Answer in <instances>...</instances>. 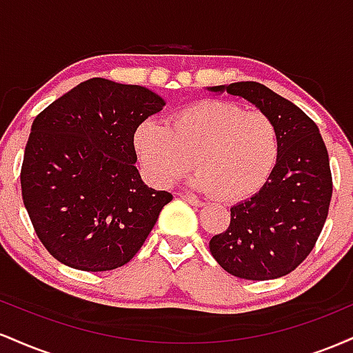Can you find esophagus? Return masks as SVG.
Instances as JSON below:
<instances>
[{
  "label": "esophagus",
  "instance_id": "1",
  "mask_svg": "<svg viewBox=\"0 0 353 353\" xmlns=\"http://www.w3.org/2000/svg\"><path fill=\"white\" fill-rule=\"evenodd\" d=\"M181 197H182V199H184V201H188L190 205H196V208H202V205H204V202L197 199V197L190 196V194H181Z\"/></svg>",
  "mask_w": 353,
  "mask_h": 353
}]
</instances>
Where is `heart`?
Here are the masks:
<instances>
[{
  "instance_id": "obj_1",
  "label": "heart",
  "mask_w": 353,
  "mask_h": 353,
  "mask_svg": "<svg viewBox=\"0 0 353 353\" xmlns=\"http://www.w3.org/2000/svg\"><path fill=\"white\" fill-rule=\"evenodd\" d=\"M136 151L151 181L168 188L194 163L197 188L219 199L236 201L257 192L281 152L274 121L241 104L204 99L189 104L168 125L144 121L134 134Z\"/></svg>"
}]
</instances>
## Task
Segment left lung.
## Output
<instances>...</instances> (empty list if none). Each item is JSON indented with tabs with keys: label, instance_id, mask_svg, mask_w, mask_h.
I'll list each match as a JSON object with an SVG mask.
<instances>
[{
	"label": "left lung",
	"instance_id": "8db88e82",
	"mask_svg": "<svg viewBox=\"0 0 353 353\" xmlns=\"http://www.w3.org/2000/svg\"><path fill=\"white\" fill-rule=\"evenodd\" d=\"M228 91L274 121L281 152L264 188L230 208L229 228L210 239L217 264L247 281L283 277L312 252L329 214L332 172L317 124L301 108L255 81L210 88Z\"/></svg>",
	"mask_w": 353,
	"mask_h": 353
}]
</instances>
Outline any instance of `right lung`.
<instances>
[{
    "label": "right lung",
    "mask_w": 353,
    "mask_h": 353,
    "mask_svg": "<svg viewBox=\"0 0 353 353\" xmlns=\"http://www.w3.org/2000/svg\"><path fill=\"white\" fill-rule=\"evenodd\" d=\"M164 104L143 86L92 78L36 116L21 165L23 202L61 264L103 272L139 252L172 194L141 179L134 132Z\"/></svg>",
    "instance_id": "obj_1"
}]
</instances>
